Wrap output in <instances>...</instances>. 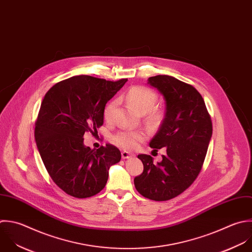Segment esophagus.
<instances>
[{
  "label": "esophagus",
  "instance_id": "obj_1",
  "mask_svg": "<svg viewBox=\"0 0 252 252\" xmlns=\"http://www.w3.org/2000/svg\"><path fill=\"white\" fill-rule=\"evenodd\" d=\"M133 155H131L129 152H127V151H123L122 152V157H123V159H128V158H130V157H132Z\"/></svg>",
  "mask_w": 252,
  "mask_h": 252
}]
</instances>
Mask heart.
Masks as SVG:
<instances>
[{"instance_id": "heart-1", "label": "heart", "mask_w": 252, "mask_h": 252, "mask_svg": "<svg viewBox=\"0 0 252 252\" xmlns=\"http://www.w3.org/2000/svg\"><path fill=\"white\" fill-rule=\"evenodd\" d=\"M126 101L139 114H146L148 111V122L152 125H158L162 120V113L152 110L157 102V95L150 89L142 86L131 87L125 96ZM116 101L110 102L105 110L104 117L107 121L113 118L116 109ZM145 135L141 131L123 130L114 136V141L123 148L133 149L137 147L139 142L144 139Z\"/></svg>"}]
</instances>
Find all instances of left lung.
I'll list each match as a JSON object with an SVG mask.
<instances>
[{"mask_svg": "<svg viewBox=\"0 0 252 252\" xmlns=\"http://www.w3.org/2000/svg\"><path fill=\"white\" fill-rule=\"evenodd\" d=\"M147 84L165 100L164 120L149 145L166 147L167 154L157 164L150 155L139 154L144 170L134 186L144 197L165 201L184 192L197 178L212 137V123L193 86L170 75L149 77Z\"/></svg>", "mask_w": 252, "mask_h": 252, "instance_id": "obj_1", "label": "left lung"}]
</instances>
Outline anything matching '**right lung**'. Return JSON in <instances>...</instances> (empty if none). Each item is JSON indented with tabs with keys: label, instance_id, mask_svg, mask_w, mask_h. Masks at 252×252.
I'll use <instances>...</instances> for the list:
<instances>
[{
	"label": "right lung",
	"instance_id": "obj_1",
	"mask_svg": "<svg viewBox=\"0 0 252 252\" xmlns=\"http://www.w3.org/2000/svg\"><path fill=\"white\" fill-rule=\"evenodd\" d=\"M127 79L108 81L76 75L55 84L45 95L35 126L41 159L54 183L68 195L86 198L106 186L109 169L121 161L120 150L107 144L84 145L86 131L103 125L107 102Z\"/></svg>",
	"mask_w": 252,
	"mask_h": 252
}]
</instances>
